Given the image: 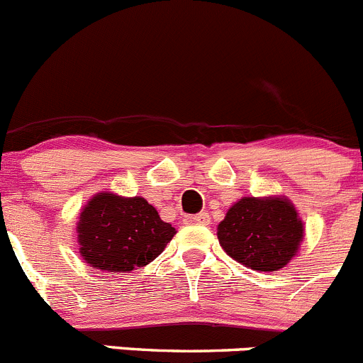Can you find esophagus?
Wrapping results in <instances>:
<instances>
[{
    "instance_id": "esophagus-1",
    "label": "esophagus",
    "mask_w": 363,
    "mask_h": 363,
    "mask_svg": "<svg viewBox=\"0 0 363 363\" xmlns=\"http://www.w3.org/2000/svg\"><path fill=\"white\" fill-rule=\"evenodd\" d=\"M210 222V215L208 213H197V215H186L185 224H208Z\"/></svg>"
}]
</instances>
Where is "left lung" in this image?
<instances>
[{"label": "left lung", "instance_id": "obj_1", "mask_svg": "<svg viewBox=\"0 0 363 363\" xmlns=\"http://www.w3.org/2000/svg\"><path fill=\"white\" fill-rule=\"evenodd\" d=\"M217 236L222 249L238 263L277 272L298 252L303 222L286 197H242L218 224Z\"/></svg>", "mask_w": 363, "mask_h": 363}]
</instances>
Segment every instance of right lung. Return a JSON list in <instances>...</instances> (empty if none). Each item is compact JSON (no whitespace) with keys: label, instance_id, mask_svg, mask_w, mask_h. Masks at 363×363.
Here are the masks:
<instances>
[{"label":"right lung","instance_id":"obj_1","mask_svg":"<svg viewBox=\"0 0 363 363\" xmlns=\"http://www.w3.org/2000/svg\"><path fill=\"white\" fill-rule=\"evenodd\" d=\"M177 229L145 197L99 192L79 215V254L102 272L138 270L162 254Z\"/></svg>","mask_w":363,"mask_h":363}]
</instances>
